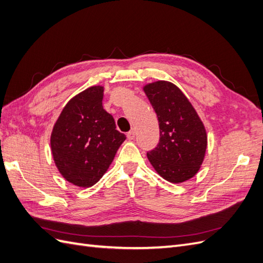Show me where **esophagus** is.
<instances>
[{
	"label": "esophagus",
	"mask_w": 263,
	"mask_h": 263,
	"mask_svg": "<svg viewBox=\"0 0 263 263\" xmlns=\"http://www.w3.org/2000/svg\"><path fill=\"white\" fill-rule=\"evenodd\" d=\"M135 135H136V133H135L134 129L129 130L128 133H127V137H128V139H134L135 138Z\"/></svg>",
	"instance_id": "34e87169"
}]
</instances>
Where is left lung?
I'll return each mask as SVG.
<instances>
[{"instance_id":"1","label":"left lung","mask_w":263,"mask_h":263,"mask_svg":"<svg viewBox=\"0 0 263 263\" xmlns=\"http://www.w3.org/2000/svg\"><path fill=\"white\" fill-rule=\"evenodd\" d=\"M158 117L160 138L147 153L155 170L166 181L184 182L200 170L208 137L202 121L184 94L168 81L144 87Z\"/></svg>"}]
</instances>
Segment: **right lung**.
Instances as JSON below:
<instances>
[{"instance_id":"right-lung-1","label":"right lung","mask_w":263,"mask_h":263,"mask_svg":"<svg viewBox=\"0 0 263 263\" xmlns=\"http://www.w3.org/2000/svg\"><path fill=\"white\" fill-rule=\"evenodd\" d=\"M103 86H91L71 99L51 133V153L59 172L81 187H90L103 177L126 139L103 108Z\"/></svg>"}]
</instances>
